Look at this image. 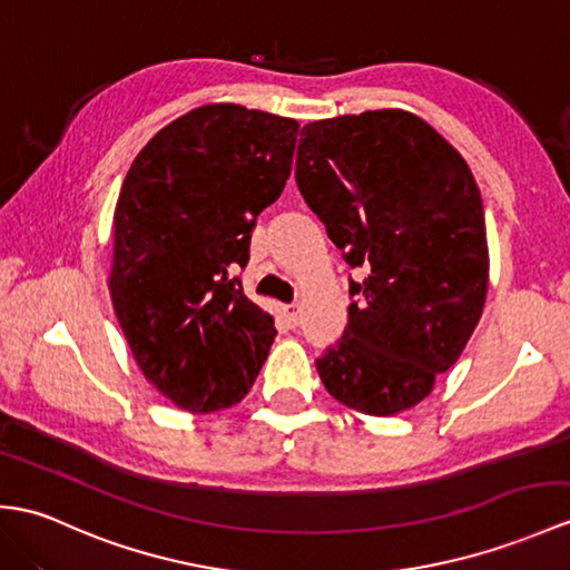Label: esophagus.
Listing matches in <instances>:
<instances>
[{
	"label": "esophagus",
	"instance_id": "esophagus-1",
	"mask_svg": "<svg viewBox=\"0 0 570 570\" xmlns=\"http://www.w3.org/2000/svg\"><path fill=\"white\" fill-rule=\"evenodd\" d=\"M284 317L291 327H296L301 323V308L296 306V303H288V306H284Z\"/></svg>",
	"mask_w": 570,
	"mask_h": 570
}]
</instances>
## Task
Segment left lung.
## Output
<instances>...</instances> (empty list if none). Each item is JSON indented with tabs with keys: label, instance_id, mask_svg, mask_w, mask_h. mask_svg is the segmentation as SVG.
Returning <instances> with one entry per match:
<instances>
[{
	"label": "left lung",
	"instance_id": "left-lung-1",
	"mask_svg": "<svg viewBox=\"0 0 570 570\" xmlns=\"http://www.w3.org/2000/svg\"><path fill=\"white\" fill-rule=\"evenodd\" d=\"M298 189L352 269L350 323L315 360L335 401L386 417L425 401L481 321L488 240L454 145L401 109L303 126Z\"/></svg>",
	"mask_w": 570,
	"mask_h": 570
}]
</instances>
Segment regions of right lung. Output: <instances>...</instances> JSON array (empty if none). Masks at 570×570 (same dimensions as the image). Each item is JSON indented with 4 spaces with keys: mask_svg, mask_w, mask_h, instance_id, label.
<instances>
[{
    "mask_svg": "<svg viewBox=\"0 0 570 570\" xmlns=\"http://www.w3.org/2000/svg\"><path fill=\"white\" fill-rule=\"evenodd\" d=\"M296 136L294 118L206 104L157 130L124 179L114 313L142 376L189 413L240 403L269 354L274 317L230 272L284 191Z\"/></svg>",
    "mask_w": 570,
    "mask_h": 570,
    "instance_id": "1",
    "label": "right lung"
}]
</instances>
